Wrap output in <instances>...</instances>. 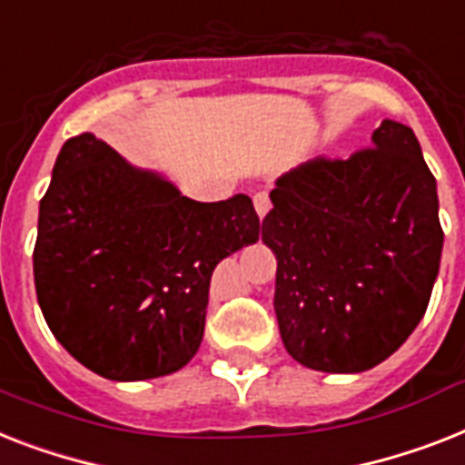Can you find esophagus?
Listing matches in <instances>:
<instances>
[{
  "mask_svg": "<svg viewBox=\"0 0 465 465\" xmlns=\"http://www.w3.org/2000/svg\"><path fill=\"white\" fill-rule=\"evenodd\" d=\"M252 205H255V213H258V217H260V220H262V217H265V214L270 213V207H272L270 195H267V193H255V195H252Z\"/></svg>",
  "mask_w": 465,
  "mask_h": 465,
  "instance_id": "34e87169",
  "label": "esophagus"
}]
</instances>
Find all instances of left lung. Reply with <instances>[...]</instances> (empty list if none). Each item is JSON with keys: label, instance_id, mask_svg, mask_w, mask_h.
Instances as JSON below:
<instances>
[{"label": "left lung", "instance_id": "1", "mask_svg": "<svg viewBox=\"0 0 465 465\" xmlns=\"http://www.w3.org/2000/svg\"><path fill=\"white\" fill-rule=\"evenodd\" d=\"M262 241L277 255L274 312L305 368L363 372L428 311L444 232L437 181L409 126L384 119L349 160L315 157L277 179Z\"/></svg>", "mask_w": 465, "mask_h": 465}]
</instances>
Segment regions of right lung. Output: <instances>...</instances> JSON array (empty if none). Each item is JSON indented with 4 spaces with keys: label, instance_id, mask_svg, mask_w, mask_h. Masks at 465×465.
I'll list each match as a JSON object with an SVG mask.
<instances>
[{
    "label": "right lung",
    "instance_id": "obj_1",
    "mask_svg": "<svg viewBox=\"0 0 465 465\" xmlns=\"http://www.w3.org/2000/svg\"><path fill=\"white\" fill-rule=\"evenodd\" d=\"M260 239L248 195L198 203L93 134L64 143L33 251L47 327L88 370L135 382L195 356L210 277Z\"/></svg>",
    "mask_w": 465,
    "mask_h": 465
}]
</instances>
